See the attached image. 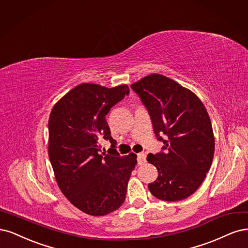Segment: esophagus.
Wrapping results in <instances>:
<instances>
[{
	"label": "esophagus",
	"instance_id": "obj_1",
	"mask_svg": "<svg viewBox=\"0 0 248 248\" xmlns=\"http://www.w3.org/2000/svg\"><path fill=\"white\" fill-rule=\"evenodd\" d=\"M137 159H138V164L139 165H143L145 162H146V155L145 154H138V156H137Z\"/></svg>",
	"mask_w": 248,
	"mask_h": 248
}]
</instances>
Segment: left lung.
I'll use <instances>...</instances> for the list:
<instances>
[{"label":"left lung","instance_id":"8db88e82","mask_svg":"<svg viewBox=\"0 0 248 248\" xmlns=\"http://www.w3.org/2000/svg\"><path fill=\"white\" fill-rule=\"evenodd\" d=\"M131 87L147 108L157 140L165 144V153L147 155L158 173L149 191L169 202L189 197L202 185L214 155L205 106L193 92L162 74L147 75Z\"/></svg>","mask_w":248,"mask_h":248}]
</instances>
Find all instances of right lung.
Wrapping results in <instances>:
<instances>
[{
	"mask_svg": "<svg viewBox=\"0 0 248 248\" xmlns=\"http://www.w3.org/2000/svg\"><path fill=\"white\" fill-rule=\"evenodd\" d=\"M129 93V86L81 83L61 98L48 121V155L62 193L72 205L93 217L117 210L125 199L137 155L121 156L111 137L106 114ZM112 149L100 154L98 140Z\"/></svg>",
	"mask_w": 248,
	"mask_h": 248,
	"instance_id": "1",
	"label": "right lung"
}]
</instances>
